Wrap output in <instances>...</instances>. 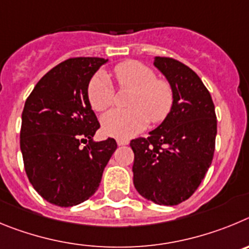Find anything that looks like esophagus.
<instances>
[{
	"label": "esophagus",
	"instance_id": "34e87169",
	"mask_svg": "<svg viewBox=\"0 0 249 249\" xmlns=\"http://www.w3.org/2000/svg\"><path fill=\"white\" fill-rule=\"evenodd\" d=\"M129 142L130 141L127 140V139H118V140H116V144L119 145V146H124V145H127Z\"/></svg>",
	"mask_w": 249,
	"mask_h": 249
}]
</instances>
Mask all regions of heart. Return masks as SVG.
<instances>
[{"label": "heart", "instance_id": "1", "mask_svg": "<svg viewBox=\"0 0 249 249\" xmlns=\"http://www.w3.org/2000/svg\"><path fill=\"white\" fill-rule=\"evenodd\" d=\"M114 75L120 88L131 89L129 107L131 109H114L102 118L105 134L126 139L135 135L151 123L166 119L174 104V91L165 79L156 78L147 66L126 60L114 68ZM88 100L93 110L104 111L114 103V87L105 73H97L88 84Z\"/></svg>", "mask_w": 249, "mask_h": 249}]
</instances>
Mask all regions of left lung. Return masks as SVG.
Returning a JSON list of instances; mask_svg holds the SVG:
<instances>
[{
	"instance_id": "left-lung-1",
	"label": "left lung",
	"mask_w": 249,
	"mask_h": 249,
	"mask_svg": "<svg viewBox=\"0 0 249 249\" xmlns=\"http://www.w3.org/2000/svg\"><path fill=\"white\" fill-rule=\"evenodd\" d=\"M154 66L174 91L166 119L149 136L134 139V186L146 200L175 206L187 200L211 166L217 119L211 94L183 63L155 57Z\"/></svg>"
}]
</instances>
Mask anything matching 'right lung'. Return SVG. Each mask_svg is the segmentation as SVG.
<instances>
[{
  "mask_svg": "<svg viewBox=\"0 0 249 249\" xmlns=\"http://www.w3.org/2000/svg\"><path fill=\"white\" fill-rule=\"evenodd\" d=\"M107 62L69 58L42 77L24 103L19 134L24 170L36 191L55 206L71 207L93 196L118 146L111 138L93 141L100 124L87 94L91 77Z\"/></svg>",
  "mask_w": 249,
  "mask_h": 249,
  "instance_id": "1",
  "label": "right lung"
}]
</instances>
